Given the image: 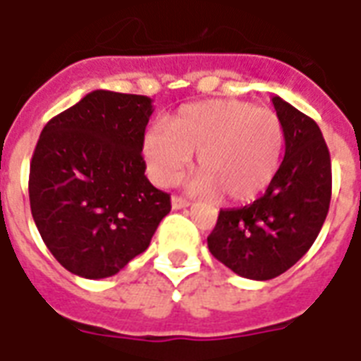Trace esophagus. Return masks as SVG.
<instances>
[{
    "instance_id": "34e87169",
    "label": "esophagus",
    "mask_w": 361,
    "mask_h": 361,
    "mask_svg": "<svg viewBox=\"0 0 361 361\" xmlns=\"http://www.w3.org/2000/svg\"><path fill=\"white\" fill-rule=\"evenodd\" d=\"M189 200H185V198L181 197H172V209H183L189 206Z\"/></svg>"
}]
</instances>
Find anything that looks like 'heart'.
<instances>
[{"label": "heart", "mask_w": 361, "mask_h": 361, "mask_svg": "<svg viewBox=\"0 0 361 361\" xmlns=\"http://www.w3.org/2000/svg\"><path fill=\"white\" fill-rule=\"evenodd\" d=\"M285 127L274 110L234 99L181 106L166 125H152L142 140L147 172L159 185L174 183L197 152L192 191L231 202L257 198L279 172Z\"/></svg>", "instance_id": "heart-1"}]
</instances>
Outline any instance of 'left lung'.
Returning <instances> with one entry per match:
<instances>
[{"mask_svg":"<svg viewBox=\"0 0 361 361\" xmlns=\"http://www.w3.org/2000/svg\"><path fill=\"white\" fill-rule=\"evenodd\" d=\"M285 127V159L262 197L221 209L209 252L245 279L285 274L313 245L331 198V161L319 125L281 97H271Z\"/></svg>","mask_w":361,"mask_h":361,"instance_id":"1","label":"left lung"}]
</instances>
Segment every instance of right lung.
I'll list each match as a JSON object with an SVG mask.
<instances>
[{"mask_svg":"<svg viewBox=\"0 0 361 361\" xmlns=\"http://www.w3.org/2000/svg\"><path fill=\"white\" fill-rule=\"evenodd\" d=\"M152 99L95 90L42 129L30 206L44 245L86 279L116 275L144 252L170 212L146 178L142 140Z\"/></svg>","mask_w":361,"mask_h":361,"instance_id":"obj_1","label":"right lung"}]
</instances>
